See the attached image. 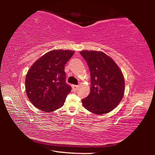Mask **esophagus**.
I'll return each instance as SVG.
<instances>
[{
  "label": "esophagus",
  "mask_w": 155,
  "mask_h": 155,
  "mask_svg": "<svg viewBox=\"0 0 155 155\" xmlns=\"http://www.w3.org/2000/svg\"><path fill=\"white\" fill-rule=\"evenodd\" d=\"M72 90H73V91H76V90H77V89H78V85H73L72 86Z\"/></svg>",
  "instance_id": "1"
}]
</instances>
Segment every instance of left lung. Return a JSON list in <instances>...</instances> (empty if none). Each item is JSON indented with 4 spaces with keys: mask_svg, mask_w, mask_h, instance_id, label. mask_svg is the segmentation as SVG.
<instances>
[{
    "mask_svg": "<svg viewBox=\"0 0 155 155\" xmlns=\"http://www.w3.org/2000/svg\"><path fill=\"white\" fill-rule=\"evenodd\" d=\"M87 62L91 76V90L83 105L93 114H104L118 105L124 93V80L114 60L103 52H80Z\"/></svg>",
    "mask_w": 155,
    "mask_h": 155,
    "instance_id": "8db88e82",
    "label": "left lung"
}]
</instances>
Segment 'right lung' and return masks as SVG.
Here are the masks:
<instances>
[{"label":"right lung","instance_id":"1","mask_svg":"<svg viewBox=\"0 0 155 155\" xmlns=\"http://www.w3.org/2000/svg\"><path fill=\"white\" fill-rule=\"evenodd\" d=\"M74 53L54 50L34 63L26 76V93L34 106L51 112L64 105L72 88L65 82V65Z\"/></svg>","mask_w":155,"mask_h":155}]
</instances>
